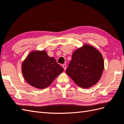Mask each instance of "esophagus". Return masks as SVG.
Wrapping results in <instances>:
<instances>
[{"mask_svg": "<svg viewBox=\"0 0 124 124\" xmlns=\"http://www.w3.org/2000/svg\"><path fill=\"white\" fill-rule=\"evenodd\" d=\"M62 67H63V69H64V70H66V67H67L66 65V64H62Z\"/></svg>", "mask_w": 124, "mask_h": 124, "instance_id": "34e87169", "label": "esophagus"}]
</instances>
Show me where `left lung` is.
Returning <instances> with one entry per match:
<instances>
[{"label": "left lung", "mask_w": 124, "mask_h": 124, "mask_svg": "<svg viewBox=\"0 0 124 124\" xmlns=\"http://www.w3.org/2000/svg\"><path fill=\"white\" fill-rule=\"evenodd\" d=\"M103 69L102 55L95 48L85 44L74 52L66 72L80 87L87 88L99 81Z\"/></svg>", "instance_id": "1"}]
</instances>
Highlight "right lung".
<instances>
[{
    "label": "right lung",
    "mask_w": 124,
    "mask_h": 124,
    "mask_svg": "<svg viewBox=\"0 0 124 124\" xmlns=\"http://www.w3.org/2000/svg\"><path fill=\"white\" fill-rule=\"evenodd\" d=\"M22 70L25 80L39 89L47 87L63 68L44 51L31 52L23 62Z\"/></svg>",
    "instance_id": "1"
}]
</instances>
